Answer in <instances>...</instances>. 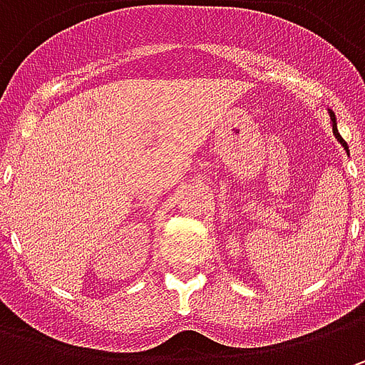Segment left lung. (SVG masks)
<instances>
[{"label": "left lung", "instance_id": "obj_1", "mask_svg": "<svg viewBox=\"0 0 365 365\" xmlns=\"http://www.w3.org/2000/svg\"><path fill=\"white\" fill-rule=\"evenodd\" d=\"M329 115H331V121H333V135H335V138H337V142L347 150V142H345L344 138L339 135V132H337V123H335V115H333V111H329Z\"/></svg>", "mask_w": 365, "mask_h": 365}]
</instances>
